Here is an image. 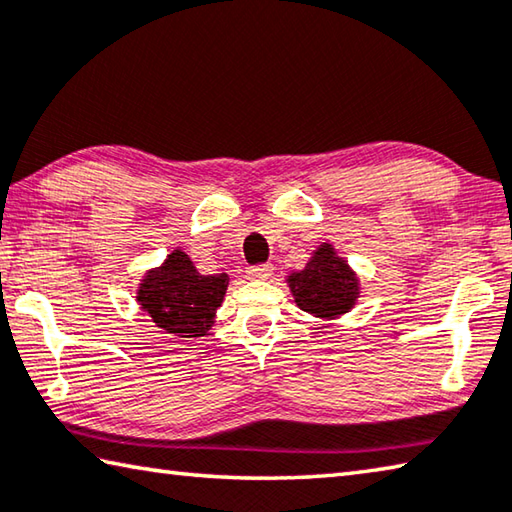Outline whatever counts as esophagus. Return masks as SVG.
<instances>
[{
	"instance_id": "34e87169",
	"label": "esophagus",
	"mask_w": 512,
	"mask_h": 512,
	"mask_svg": "<svg viewBox=\"0 0 512 512\" xmlns=\"http://www.w3.org/2000/svg\"><path fill=\"white\" fill-rule=\"evenodd\" d=\"M248 277L250 280H268L273 275V264H255L248 268Z\"/></svg>"
}]
</instances>
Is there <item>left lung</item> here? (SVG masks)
<instances>
[{
	"instance_id": "8db88e82",
	"label": "left lung",
	"mask_w": 512,
	"mask_h": 512,
	"mask_svg": "<svg viewBox=\"0 0 512 512\" xmlns=\"http://www.w3.org/2000/svg\"><path fill=\"white\" fill-rule=\"evenodd\" d=\"M288 288L295 304L315 318H338L347 313L358 297V280L345 259L336 255L331 244L315 250L302 271L288 275Z\"/></svg>"
}]
</instances>
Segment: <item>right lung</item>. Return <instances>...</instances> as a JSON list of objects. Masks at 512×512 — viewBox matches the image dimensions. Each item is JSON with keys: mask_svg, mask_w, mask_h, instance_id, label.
<instances>
[{"mask_svg": "<svg viewBox=\"0 0 512 512\" xmlns=\"http://www.w3.org/2000/svg\"><path fill=\"white\" fill-rule=\"evenodd\" d=\"M226 288V273L201 275L192 259L176 248L159 268L145 273L136 300L165 333L201 338L215 324Z\"/></svg>", "mask_w": 512, "mask_h": 512, "instance_id": "add662e5", "label": "right lung"}]
</instances>
